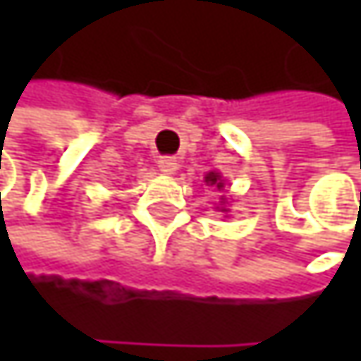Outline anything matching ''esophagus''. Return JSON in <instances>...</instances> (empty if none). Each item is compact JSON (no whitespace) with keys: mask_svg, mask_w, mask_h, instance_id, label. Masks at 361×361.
<instances>
[{"mask_svg":"<svg viewBox=\"0 0 361 361\" xmlns=\"http://www.w3.org/2000/svg\"><path fill=\"white\" fill-rule=\"evenodd\" d=\"M157 165H159V169H161L165 176H171V173L178 171V161H176L173 157H161V159L157 161Z\"/></svg>","mask_w":361,"mask_h":361,"instance_id":"esophagus-1","label":"esophagus"}]
</instances>
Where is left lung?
I'll use <instances>...</instances> for the list:
<instances>
[{
    "mask_svg": "<svg viewBox=\"0 0 361 361\" xmlns=\"http://www.w3.org/2000/svg\"><path fill=\"white\" fill-rule=\"evenodd\" d=\"M204 181H207L209 185H215L217 190L224 188V180H221V176H217V173H209V176L204 178ZM224 211H226V209H224Z\"/></svg>",
    "mask_w": 361,
    "mask_h": 361,
    "instance_id": "left-lung-1",
    "label": "left lung"
}]
</instances>
